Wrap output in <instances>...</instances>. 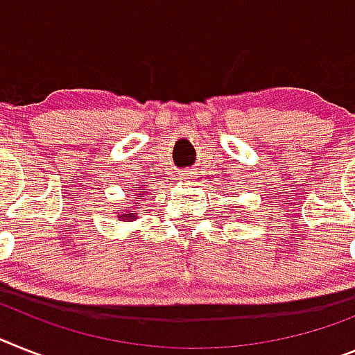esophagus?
<instances>
[{
    "instance_id": "34e87169",
    "label": "esophagus",
    "mask_w": 355,
    "mask_h": 355,
    "mask_svg": "<svg viewBox=\"0 0 355 355\" xmlns=\"http://www.w3.org/2000/svg\"><path fill=\"white\" fill-rule=\"evenodd\" d=\"M182 180H186V182H191V180H195V173H193V171H184L182 173Z\"/></svg>"
}]
</instances>
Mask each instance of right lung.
Instances as JSON below:
<instances>
[{
    "mask_svg": "<svg viewBox=\"0 0 355 355\" xmlns=\"http://www.w3.org/2000/svg\"><path fill=\"white\" fill-rule=\"evenodd\" d=\"M135 216H137L135 211H124V213L119 214V218H121V220H124V218H133V220H135Z\"/></svg>",
    "mask_w": 355,
    "mask_h": 355,
    "instance_id": "1",
    "label": "right lung"
}]
</instances>
